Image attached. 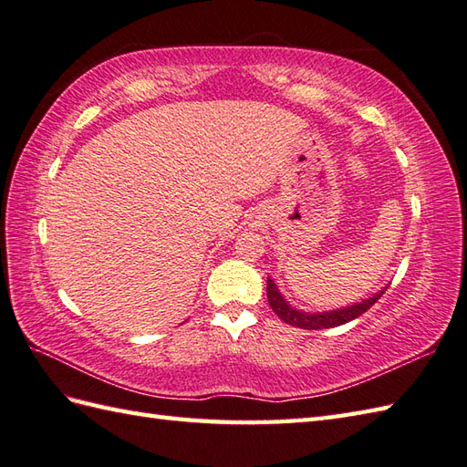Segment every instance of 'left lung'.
<instances>
[{
    "instance_id": "1",
    "label": "left lung",
    "mask_w": 467,
    "mask_h": 467,
    "mask_svg": "<svg viewBox=\"0 0 467 467\" xmlns=\"http://www.w3.org/2000/svg\"><path fill=\"white\" fill-rule=\"evenodd\" d=\"M385 291H387V285L381 286V291H377L371 296H367V299H361L353 305L339 306V309L311 313V311H303L293 306L285 299L283 293L279 291V286H276V283L271 279V276L266 279V296H269L271 309L276 313V317H279L281 321H285L286 325L299 327V329H329V327H339V325L349 323L357 319V317H361L367 309H371Z\"/></svg>"
}]
</instances>
